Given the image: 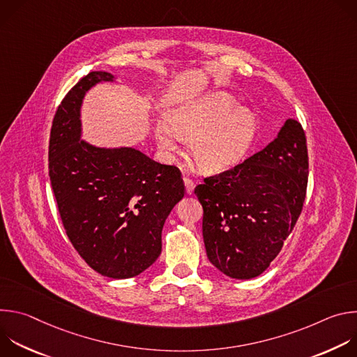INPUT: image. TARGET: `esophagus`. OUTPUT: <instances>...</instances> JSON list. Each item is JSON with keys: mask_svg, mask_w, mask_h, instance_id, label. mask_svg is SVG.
I'll return each mask as SVG.
<instances>
[{"mask_svg": "<svg viewBox=\"0 0 357 357\" xmlns=\"http://www.w3.org/2000/svg\"><path fill=\"white\" fill-rule=\"evenodd\" d=\"M183 183H185L186 193L190 195L193 192V189H195V182L192 179H189V178H183Z\"/></svg>", "mask_w": 357, "mask_h": 357, "instance_id": "34e87169", "label": "esophagus"}]
</instances>
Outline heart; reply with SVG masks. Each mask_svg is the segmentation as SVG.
I'll return each mask as SVG.
<instances>
[{
    "label": "heart",
    "instance_id": "obj_1",
    "mask_svg": "<svg viewBox=\"0 0 357 357\" xmlns=\"http://www.w3.org/2000/svg\"><path fill=\"white\" fill-rule=\"evenodd\" d=\"M168 123H158L155 139L165 154L179 149V138L190 141L195 165L208 174L223 172L237 165L251 149L259 121L250 109L238 106L226 91H212L179 106Z\"/></svg>",
    "mask_w": 357,
    "mask_h": 357
}]
</instances>
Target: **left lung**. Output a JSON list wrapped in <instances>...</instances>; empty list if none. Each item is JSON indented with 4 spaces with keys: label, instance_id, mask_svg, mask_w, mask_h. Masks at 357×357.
<instances>
[{
    "label": "left lung",
    "instance_id": "8db88e82",
    "mask_svg": "<svg viewBox=\"0 0 357 357\" xmlns=\"http://www.w3.org/2000/svg\"><path fill=\"white\" fill-rule=\"evenodd\" d=\"M195 188L209 261L230 278L264 273L292 231L308 185L303 128L288 119L277 138L244 162Z\"/></svg>",
    "mask_w": 357,
    "mask_h": 357
}]
</instances>
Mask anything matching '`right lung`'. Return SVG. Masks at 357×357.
<instances>
[{
  "label": "right lung",
  "instance_id": "right-lung-1",
  "mask_svg": "<svg viewBox=\"0 0 357 357\" xmlns=\"http://www.w3.org/2000/svg\"><path fill=\"white\" fill-rule=\"evenodd\" d=\"M90 72L65 96L49 138V178L66 234L98 274L123 280L160 257L165 219L185 195L181 171L134 148H98L83 139L80 106L86 91L112 82Z\"/></svg>",
  "mask_w": 357,
  "mask_h": 357
}]
</instances>
